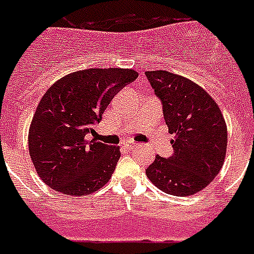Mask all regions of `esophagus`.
<instances>
[{
	"instance_id": "obj_1",
	"label": "esophagus",
	"mask_w": 254,
	"mask_h": 254,
	"mask_svg": "<svg viewBox=\"0 0 254 254\" xmlns=\"http://www.w3.org/2000/svg\"><path fill=\"white\" fill-rule=\"evenodd\" d=\"M137 146H138V144L137 143H133V142H125V143H123L124 148H125V150H129V151L134 150V148H135V147H137Z\"/></svg>"
}]
</instances>
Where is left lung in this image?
I'll return each mask as SVG.
<instances>
[{
  "label": "left lung",
  "mask_w": 254,
  "mask_h": 254,
  "mask_svg": "<svg viewBox=\"0 0 254 254\" xmlns=\"http://www.w3.org/2000/svg\"><path fill=\"white\" fill-rule=\"evenodd\" d=\"M164 119L174 134L173 155H157L146 169L148 180L164 192L190 196L214 180L222 168L227 127L218 104L203 87L168 71H147Z\"/></svg>",
  "instance_id": "left-lung-1"
}]
</instances>
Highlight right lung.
Listing matches in <instances>:
<instances>
[{
    "label": "right lung",
    "instance_id": "1",
    "mask_svg": "<svg viewBox=\"0 0 254 254\" xmlns=\"http://www.w3.org/2000/svg\"><path fill=\"white\" fill-rule=\"evenodd\" d=\"M138 73L125 68L72 72L51 85L37 106L28 134L32 163L46 185L64 195H89L106 185L120 147L87 142L112 98Z\"/></svg>",
    "mask_w": 254,
    "mask_h": 254
}]
</instances>
